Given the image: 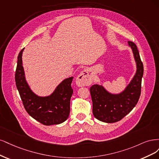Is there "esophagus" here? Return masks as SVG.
Masks as SVG:
<instances>
[{"mask_svg": "<svg viewBox=\"0 0 159 159\" xmlns=\"http://www.w3.org/2000/svg\"><path fill=\"white\" fill-rule=\"evenodd\" d=\"M93 81V76L88 70H84L76 79V83L79 86H89Z\"/></svg>", "mask_w": 159, "mask_h": 159, "instance_id": "1", "label": "esophagus"}]
</instances>
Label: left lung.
<instances>
[{"label":"left lung","instance_id":"1","mask_svg":"<svg viewBox=\"0 0 159 159\" xmlns=\"http://www.w3.org/2000/svg\"><path fill=\"white\" fill-rule=\"evenodd\" d=\"M128 45L134 53L137 70L125 90L119 94H111L102 85L94 84L90 89L93 115L101 121L114 123L121 120L133 110L139 99L143 65L136 45L132 42H128Z\"/></svg>","mask_w":159,"mask_h":159}]
</instances>
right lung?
<instances>
[{"mask_svg": "<svg viewBox=\"0 0 159 159\" xmlns=\"http://www.w3.org/2000/svg\"><path fill=\"white\" fill-rule=\"evenodd\" d=\"M24 49L20 51L18 56L15 81L24 108L30 116L45 125L60 124L66 120L70 114L73 77L63 80L49 96L36 95L25 80L22 59Z\"/></svg>", "mask_w": 159, "mask_h": 159, "instance_id": "add662e5", "label": "right lung"}]
</instances>
